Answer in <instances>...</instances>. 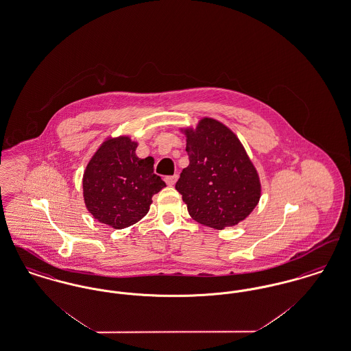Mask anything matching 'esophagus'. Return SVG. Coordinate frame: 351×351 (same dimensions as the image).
<instances>
[{"label":"esophagus","mask_w":351,"mask_h":351,"mask_svg":"<svg viewBox=\"0 0 351 351\" xmlns=\"http://www.w3.org/2000/svg\"><path fill=\"white\" fill-rule=\"evenodd\" d=\"M176 180H178V175H172V176H166V178H165V182H166L169 186H172L173 184L176 183Z\"/></svg>","instance_id":"34e87169"}]
</instances>
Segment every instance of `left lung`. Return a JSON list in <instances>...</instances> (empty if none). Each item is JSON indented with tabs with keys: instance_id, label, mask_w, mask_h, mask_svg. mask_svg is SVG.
<instances>
[{
	"instance_id": "obj_1",
	"label": "left lung",
	"mask_w": 351,
	"mask_h": 351,
	"mask_svg": "<svg viewBox=\"0 0 351 351\" xmlns=\"http://www.w3.org/2000/svg\"><path fill=\"white\" fill-rule=\"evenodd\" d=\"M189 166L175 185L193 219L213 229L245 219L261 199L256 169L235 134L212 118L185 130Z\"/></svg>"
}]
</instances>
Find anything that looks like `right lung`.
Masks as SVG:
<instances>
[{"label":"right lung","instance_id":"add662e5","mask_svg":"<svg viewBox=\"0 0 351 351\" xmlns=\"http://www.w3.org/2000/svg\"><path fill=\"white\" fill-rule=\"evenodd\" d=\"M129 136L108 139L84 172V201L89 213L102 223L123 229L150 209L151 197L166 183L154 173V159H139Z\"/></svg>","mask_w":351,"mask_h":351}]
</instances>
